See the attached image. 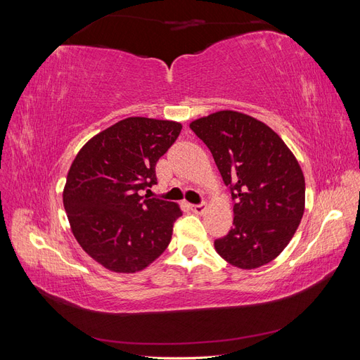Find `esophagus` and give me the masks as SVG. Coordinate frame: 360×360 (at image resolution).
I'll list each match as a JSON object with an SVG mask.
<instances>
[{"mask_svg": "<svg viewBox=\"0 0 360 360\" xmlns=\"http://www.w3.org/2000/svg\"><path fill=\"white\" fill-rule=\"evenodd\" d=\"M205 204L201 202V204H191V210L195 213V214H202L204 210H205Z\"/></svg>", "mask_w": 360, "mask_h": 360, "instance_id": "obj_1", "label": "esophagus"}]
</instances>
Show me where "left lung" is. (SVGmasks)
<instances>
[{"mask_svg":"<svg viewBox=\"0 0 360 360\" xmlns=\"http://www.w3.org/2000/svg\"><path fill=\"white\" fill-rule=\"evenodd\" d=\"M191 129L212 151L234 200V219L214 249L238 269H257L290 243L304 210V177L281 136L259 120L219 111Z\"/></svg>","mask_w":360,"mask_h":360,"instance_id":"left-lung-1","label":"left lung"}]
</instances>
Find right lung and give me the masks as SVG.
Wrapping results in <instances>:
<instances>
[{"instance_id":"add662e5","label":"right lung","mask_w":360,"mask_h":360,"mask_svg":"<svg viewBox=\"0 0 360 360\" xmlns=\"http://www.w3.org/2000/svg\"><path fill=\"white\" fill-rule=\"evenodd\" d=\"M181 124L129 117L93 136L76 155L63 192L72 233L97 263L135 274L165 250L181 216L176 202L141 197L158 183L156 162Z\"/></svg>"}]
</instances>
